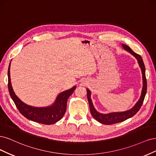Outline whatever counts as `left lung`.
Instances as JSON below:
<instances>
[{"label": "left lung", "mask_w": 156, "mask_h": 156, "mask_svg": "<svg viewBox=\"0 0 156 156\" xmlns=\"http://www.w3.org/2000/svg\"><path fill=\"white\" fill-rule=\"evenodd\" d=\"M122 47L125 51H128L129 53L133 55V56L137 60L138 64L140 68V70H141L142 76H143V88H142L141 94H140V97L138 101L131 109L126 110V111H124V112H112L109 113H101L97 112L96 109L94 108L93 104L92 102V100L91 98V91L87 88V100L89 102V109H90V112H91V115L95 120H97L98 122L103 124L109 125V124H113L115 123L121 122L124 121L126 120H127L128 119L132 117L133 115H135L138 112L140 107H141V105L144 101L146 93H147V79H146V75H145V67H144V64L143 63V60L141 56H140V55L135 53L131 48L127 46V45L122 44Z\"/></svg>", "instance_id": "1"}]
</instances>
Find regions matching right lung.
I'll list each match as a JSON object with an SVG mask.
<instances>
[{
  "instance_id": "1",
  "label": "right lung",
  "mask_w": 156,
  "mask_h": 156,
  "mask_svg": "<svg viewBox=\"0 0 156 156\" xmlns=\"http://www.w3.org/2000/svg\"><path fill=\"white\" fill-rule=\"evenodd\" d=\"M10 64L11 62L9 63L8 71V90L12 99L20 113L27 119L43 124H52L62 119L66 112L67 100L76 89V85L66 91L60 93L55 100L54 102L51 105L46 107L32 106L24 103L15 94L10 79V71H9Z\"/></svg>"
}]
</instances>
